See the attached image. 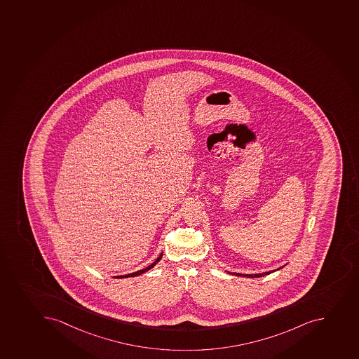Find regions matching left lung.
Returning a JSON list of instances; mask_svg holds the SVG:
<instances>
[{
  "mask_svg": "<svg viewBox=\"0 0 359 359\" xmlns=\"http://www.w3.org/2000/svg\"><path fill=\"white\" fill-rule=\"evenodd\" d=\"M284 266H282V268L277 269V270H273V271L263 272V273H254V275H245V273H238V272H227L228 273H231V275L238 276V277H248V278H258V277H263V276L270 275V273H272V272L278 271V270H280V269L284 268Z\"/></svg>",
  "mask_w": 359,
  "mask_h": 359,
  "instance_id": "1",
  "label": "left lung"
}]
</instances>
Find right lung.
Returning <instances> with one entry per match:
<instances>
[{
  "label": "right lung",
  "mask_w": 359,
  "mask_h": 359,
  "mask_svg": "<svg viewBox=\"0 0 359 359\" xmlns=\"http://www.w3.org/2000/svg\"><path fill=\"white\" fill-rule=\"evenodd\" d=\"M162 256H163V252L160 254V256H158L156 259H155V262H153L149 266H147V268L142 269V270H139V271L133 272V273H128V275H124V276H114V278H130V277H137V276L142 275V273H144V272L149 271L151 269L154 268L155 265L158 264V262H160V259H161Z\"/></svg>",
  "instance_id": "right-lung-1"
}]
</instances>
